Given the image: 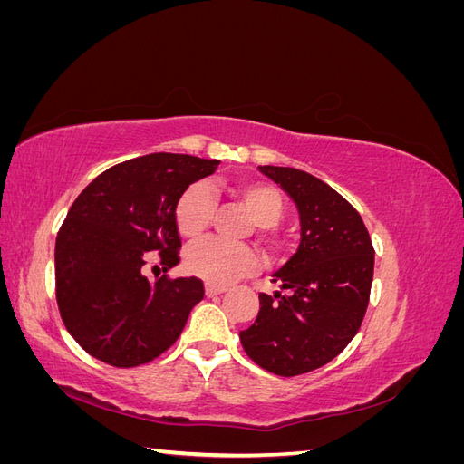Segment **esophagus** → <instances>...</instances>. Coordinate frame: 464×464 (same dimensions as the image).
Listing matches in <instances>:
<instances>
[{
  "mask_svg": "<svg viewBox=\"0 0 464 464\" xmlns=\"http://www.w3.org/2000/svg\"><path fill=\"white\" fill-rule=\"evenodd\" d=\"M227 290H228V286H224V285H210V283L205 285V294L208 298L217 296V294H224Z\"/></svg>",
  "mask_w": 464,
  "mask_h": 464,
  "instance_id": "1",
  "label": "esophagus"
}]
</instances>
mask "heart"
Returning <instances> with one entry per match:
<instances>
[{"label":"heart","mask_w":464,"mask_h":464,"mask_svg":"<svg viewBox=\"0 0 464 464\" xmlns=\"http://www.w3.org/2000/svg\"><path fill=\"white\" fill-rule=\"evenodd\" d=\"M237 195L247 207L251 218L259 224L261 234L266 236L271 244H276L273 227L285 213L283 195L263 181L242 184L237 188ZM210 215H213V193L203 181L186 188L176 201L174 218L178 230L188 237L199 236L208 227ZM254 266V251L244 244L220 240V237H207V240L193 244L186 254V269L213 285L232 283V280L249 273Z\"/></svg>","instance_id":"b5f03b06"}]
</instances>
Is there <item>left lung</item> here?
Returning <instances> with one entry per match:
<instances>
[{"label": "left lung", "instance_id": "obj_1", "mask_svg": "<svg viewBox=\"0 0 464 464\" xmlns=\"http://www.w3.org/2000/svg\"><path fill=\"white\" fill-rule=\"evenodd\" d=\"M300 215V246L273 283L286 294H259L254 325L240 333L263 370L292 377L325 366L354 339L373 280V246L358 210L325 181L286 166H259Z\"/></svg>", "mask_w": 464, "mask_h": 464}]
</instances>
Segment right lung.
<instances>
[{"mask_svg":"<svg viewBox=\"0 0 464 464\" xmlns=\"http://www.w3.org/2000/svg\"><path fill=\"white\" fill-rule=\"evenodd\" d=\"M220 160L152 152L108 168L81 191L55 237V298L79 346L116 368L159 358L184 331L199 278L145 276L149 251L179 263L176 201Z\"/></svg>","mask_w":464,"mask_h":464,"instance_id":"add662e5","label":"right lung"}]
</instances>
